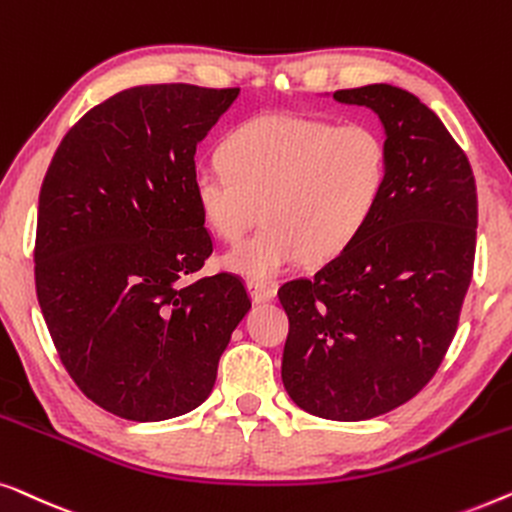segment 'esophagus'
<instances>
[{"label": "esophagus", "instance_id": "1", "mask_svg": "<svg viewBox=\"0 0 512 512\" xmlns=\"http://www.w3.org/2000/svg\"><path fill=\"white\" fill-rule=\"evenodd\" d=\"M248 292L253 301H266L276 294V285L262 283V280H248Z\"/></svg>", "mask_w": 512, "mask_h": 512}]
</instances>
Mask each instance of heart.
I'll use <instances>...</instances> for the list:
<instances>
[{
    "instance_id": "b5f03b06",
    "label": "heart",
    "mask_w": 512,
    "mask_h": 512,
    "mask_svg": "<svg viewBox=\"0 0 512 512\" xmlns=\"http://www.w3.org/2000/svg\"><path fill=\"white\" fill-rule=\"evenodd\" d=\"M220 153L194 174V201L227 243L264 213V227L222 257L227 271L262 283L306 257L329 262L345 253L390 185V143L369 122L266 113L236 125Z\"/></svg>"
}]
</instances>
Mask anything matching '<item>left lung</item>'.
Segmentation results:
<instances>
[{
  "mask_svg": "<svg viewBox=\"0 0 512 512\" xmlns=\"http://www.w3.org/2000/svg\"><path fill=\"white\" fill-rule=\"evenodd\" d=\"M334 99L378 113L390 185L345 253L278 290L283 385L306 413L357 422L413 399L441 366L473 276L478 192L469 157L415 95L376 83Z\"/></svg>",
  "mask_w": 512,
  "mask_h": 512,
  "instance_id": "1",
  "label": "left lung"
}]
</instances>
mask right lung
<instances>
[{"label":"right lung","instance_id":"obj_1","mask_svg":"<svg viewBox=\"0 0 512 512\" xmlns=\"http://www.w3.org/2000/svg\"><path fill=\"white\" fill-rule=\"evenodd\" d=\"M239 88L136 85L64 134L39 192L34 283L85 397L134 422L201 406L250 294L234 273L183 283L213 253L194 153Z\"/></svg>","mask_w":512,"mask_h":512}]
</instances>
